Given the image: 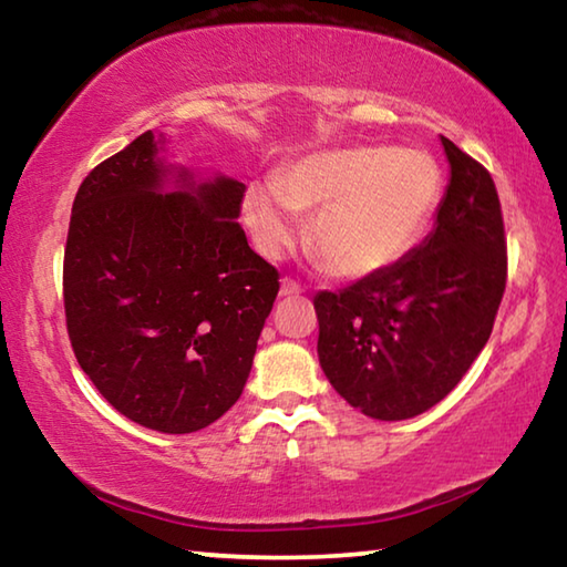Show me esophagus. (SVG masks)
I'll return each instance as SVG.
<instances>
[{"label":"esophagus","instance_id":"obj_1","mask_svg":"<svg viewBox=\"0 0 567 567\" xmlns=\"http://www.w3.org/2000/svg\"><path fill=\"white\" fill-rule=\"evenodd\" d=\"M305 290L302 285H297L295 280H290V277H285V280L280 282V295L282 297H300Z\"/></svg>","mask_w":567,"mask_h":567}]
</instances>
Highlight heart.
I'll use <instances>...</instances> for the list:
<instances>
[{"instance_id": "obj_1", "label": "heart", "mask_w": 567, "mask_h": 567, "mask_svg": "<svg viewBox=\"0 0 567 567\" xmlns=\"http://www.w3.org/2000/svg\"><path fill=\"white\" fill-rule=\"evenodd\" d=\"M445 177L425 150L352 145L307 152L270 182H249L243 223L265 257H280L310 219L312 252L340 280H370L408 257L443 203Z\"/></svg>"}]
</instances>
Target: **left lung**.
Instances as JSON below:
<instances>
[{
	"mask_svg": "<svg viewBox=\"0 0 567 567\" xmlns=\"http://www.w3.org/2000/svg\"><path fill=\"white\" fill-rule=\"evenodd\" d=\"M440 142L450 179L433 233L388 272L312 300L324 378L375 420L437 405L485 348L505 292L495 182L447 137Z\"/></svg>",
	"mask_w": 567,
	"mask_h": 567,
	"instance_id": "1",
	"label": "left lung"
}]
</instances>
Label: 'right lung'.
Returning a JSON list of instances; mask_svg holds the SVG:
<instances>
[{"instance_id":"right-lung-1","label":"right lung","mask_w":567,"mask_h":567,"mask_svg":"<svg viewBox=\"0 0 567 567\" xmlns=\"http://www.w3.org/2000/svg\"><path fill=\"white\" fill-rule=\"evenodd\" d=\"M145 132L76 192L64 249L72 350L124 417L197 433L243 395L280 275L239 227L245 185L172 165Z\"/></svg>"}]
</instances>
